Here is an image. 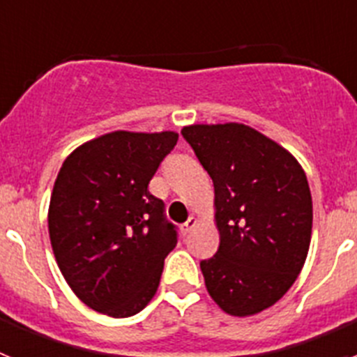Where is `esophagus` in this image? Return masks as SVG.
<instances>
[{
	"mask_svg": "<svg viewBox=\"0 0 357 357\" xmlns=\"http://www.w3.org/2000/svg\"><path fill=\"white\" fill-rule=\"evenodd\" d=\"M197 225H198V220H197V218H195V216H191V218H189V220H188V222H185L184 225L181 227L182 234H184V236H188L189 232H191V230H193L195 227H197Z\"/></svg>",
	"mask_w": 357,
	"mask_h": 357,
	"instance_id": "obj_1",
	"label": "esophagus"
}]
</instances>
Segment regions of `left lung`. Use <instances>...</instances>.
Here are the masks:
<instances>
[{
    "label": "left lung",
    "instance_id": "left-lung-1",
    "mask_svg": "<svg viewBox=\"0 0 357 357\" xmlns=\"http://www.w3.org/2000/svg\"><path fill=\"white\" fill-rule=\"evenodd\" d=\"M214 184L220 247L202 261L206 288L230 317H254L288 293L305 263L313 202L301 162L243 123L181 130Z\"/></svg>",
    "mask_w": 357,
    "mask_h": 357
}]
</instances>
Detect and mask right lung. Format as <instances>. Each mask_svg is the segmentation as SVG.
I'll return each instance as SVG.
<instances>
[{"instance_id":"right-lung-1","label":"right lung","mask_w":357,"mask_h":357,"mask_svg":"<svg viewBox=\"0 0 357 357\" xmlns=\"http://www.w3.org/2000/svg\"><path fill=\"white\" fill-rule=\"evenodd\" d=\"M173 130H114L66 157L53 185L48 230L73 293L112 318L139 313L153 298L176 232L162 200L148 191Z\"/></svg>"}]
</instances>
